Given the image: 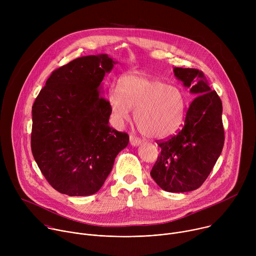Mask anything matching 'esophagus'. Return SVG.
Segmentation results:
<instances>
[{
    "instance_id": "obj_1",
    "label": "esophagus",
    "mask_w": 256,
    "mask_h": 256,
    "mask_svg": "<svg viewBox=\"0 0 256 256\" xmlns=\"http://www.w3.org/2000/svg\"><path fill=\"white\" fill-rule=\"evenodd\" d=\"M130 142L132 146H138L142 142L140 138H136V136H132V134L130 136Z\"/></svg>"
}]
</instances>
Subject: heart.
<instances>
[{"label":"heart","instance_id":"heart-1","mask_svg":"<svg viewBox=\"0 0 256 256\" xmlns=\"http://www.w3.org/2000/svg\"><path fill=\"white\" fill-rule=\"evenodd\" d=\"M112 118L116 126L134 118L140 132L149 138H162L174 132L184 120L186 97L182 91L163 80L134 72L120 80V89L109 93Z\"/></svg>","mask_w":256,"mask_h":256}]
</instances>
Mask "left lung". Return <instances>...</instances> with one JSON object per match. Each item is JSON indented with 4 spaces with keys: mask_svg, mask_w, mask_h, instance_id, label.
I'll list each match as a JSON object with an SVG mask.
<instances>
[{
    "mask_svg": "<svg viewBox=\"0 0 256 256\" xmlns=\"http://www.w3.org/2000/svg\"><path fill=\"white\" fill-rule=\"evenodd\" d=\"M174 75L196 95L179 132L158 140L161 154L151 176L165 192L198 190L221 155L225 142L222 101L210 90L204 74L198 68H174Z\"/></svg>",
    "mask_w": 256,
    "mask_h": 256,
    "instance_id": "obj_1",
    "label": "left lung"
}]
</instances>
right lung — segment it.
Masks as SVG:
<instances>
[{
	"mask_svg": "<svg viewBox=\"0 0 256 256\" xmlns=\"http://www.w3.org/2000/svg\"><path fill=\"white\" fill-rule=\"evenodd\" d=\"M116 62L107 54L78 58L54 70L32 106L31 151L48 184L70 196L97 192L130 140L109 126L99 86Z\"/></svg>",
	"mask_w": 256,
	"mask_h": 256,
	"instance_id": "right-lung-1",
	"label": "right lung"
}]
</instances>
